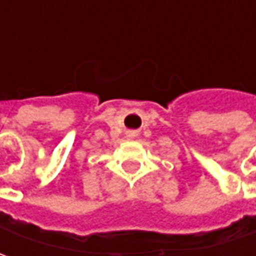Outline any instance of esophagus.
I'll return each instance as SVG.
<instances>
[{"instance_id":"1","label":"esophagus","mask_w":256,"mask_h":256,"mask_svg":"<svg viewBox=\"0 0 256 256\" xmlns=\"http://www.w3.org/2000/svg\"><path fill=\"white\" fill-rule=\"evenodd\" d=\"M131 134H134V132H131Z\"/></svg>"}]
</instances>
